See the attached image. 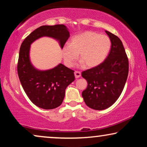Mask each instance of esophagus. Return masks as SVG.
Instances as JSON below:
<instances>
[{
	"label": "esophagus",
	"mask_w": 147,
	"mask_h": 147,
	"mask_svg": "<svg viewBox=\"0 0 147 147\" xmlns=\"http://www.w3.org/2000/svg\"><path fill=\"white\" fill-rule=\"evenodd\" d=\"M74 75H75L76 78H79L81 76V72L78 71H75L74 72Z\"/></svg>",
	"instance_id": "34e87169"
}]
</instances>
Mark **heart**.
I'll list each match as a JSON object with an SVG mask.
<instances>
[{
	"instance_id": "1",
	"label": "heart",
	"mask_w": 147,
	"mask_h": 147,
	"mask_svg": "<svg viewBox=\"0 0 147 147\" xmlns=\"http://www.w3.org/2000/svg\"><path fill=\"white\" fill-rule=\"evenodd\" d=\"M111 48V41L107 35L93 31H86L72 38L69 44L62 47L64 63L71 67L79 59L86 67L98 66L104 61Z\"/></svg>"
}]
</instances>
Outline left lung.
<instances>
[{
  "label": "left lung",
  "instance_id": "obj_1",
  "mask_svg": "<svg viewBox=\"0 0 147 147\" xmlns=\"http://www.w3.org/2000/svg\"><path fill=\"white\" fill-rule=\"evenodd\" d=\"M111 49L104 61L82 71L88 82L82 97L88 107L102 110L109 108L121 94L128 74V59L122 43L117 36L106 31Z\"/></svg>",
  "mask_w": 147,
  "mask_h": 147
}]
</instances>
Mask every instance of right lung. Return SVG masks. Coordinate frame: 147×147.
<instances>
[{
  "instance_id": "obj_1",
  "label": "right lung",
  "mask_w": 147,
  "mask_h": 147,
  "mask_svg": "<svg viewBox=\"0 0 147 147\" xmlns=\"http://www.w3.org/2000/svg\"><path fill=\"white\" fill-rule=\"evenodd\" d=\"M47 36L59 41L62 48L69 33L63 25L41 26L29 34L20 47L17 72L23 90L30 100L38 107L53 109L61 105L65 90L75 80L74 70L60 63L46 71H39L32 65L29 59L30 45L36 39Z\"/></svg>"
}]
</instances>
